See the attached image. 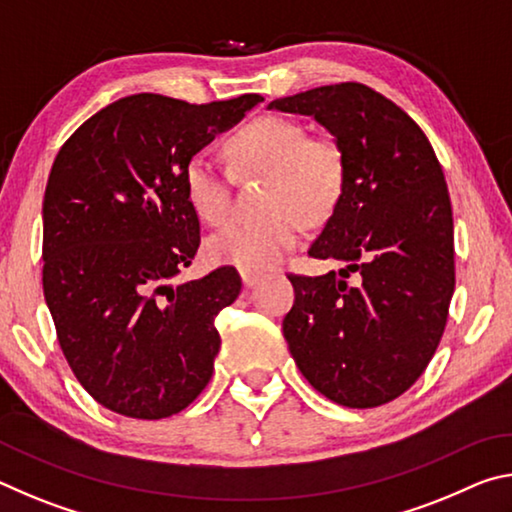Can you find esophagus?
Listing matches in <instances>:
<instances>
[{
  "mask_svg": "<svg viewBox=\"0 0 512 512\" xmlns=\"http://www.w3.org/2000/svg\"><path fill=\"white\" fill-rule=\"evenodd\" d=\"M259 277H262V275L250 273V271H241V280H244V287H248V289L255 287V284L259 282Z\"/></svg>",
  "mask_w": 512,
  "mask_h": 512,
  "instance_id": "34e87169",
  "label": "esophagus"
}]
</instances>
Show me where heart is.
Wrapping results in <instances>:
<instances>
[{
    "instance_id": "obj_1",
    "label": "heart",
    "mask_w": 512,
    "mask_h": 512,
    "mask_svg": "<svg viewBox=\"0 0 512 512\" xmlns=\"http://www.w3.org/2000/svg\"><path fill=\"white\" fill-rule=\"evenodd\" d=\"M235 169L266 171L264 216L237 219L207 239V257L241 271H266L282 262L307 230L336 212L348 187V155L332 133H307L302 121L282 115L250 119L225 142ZM189 205L207 223L230 214L225 173L205 155H192L183 171Z\"/></svg>"
}]
</instances>
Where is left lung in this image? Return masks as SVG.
Masks as SVG:
<instances>
[{"mask_svg": "<svg viewBox=\"0 0 512 512\" xmlns=\"http://www.w3.org/2000/svg\"><path fill=\"white\" fill-rule=\"evenodd\" d=\"M268 108L311 115L348 155L343 201L309 248L345 266L289 273L296 302L284 339L327 400L348 409L393 402L429 366L456 284L443 167L422 128L363 83L323 85Z\"/></svg>", "mask_w": 512, "mask_h": 512, "instance_id": "obj_1", "label": "left lung"}]
</instances>
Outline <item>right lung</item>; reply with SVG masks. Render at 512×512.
I'll list each match as a JSON object with an SVG mask.
<instances>
[{"mask_svg": "<svg viewBox=\"0 0 512 512\" xmlns=\"http://www.w3.org/2000/svg\"><path fill=\"white\" fill-rule=\"evenodd\" d=\"M259 101L133 94L60 146L42 203V289L74 377L110 411L169 418L212 379L214 318L241 277L223 266L171 284L201 246L183 171Z\"/></svg>", "mask_w": 512, "mask_h": 512, "instance_id": "1", "label": "right lung"}]
</instances>
